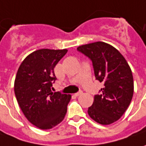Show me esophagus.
Instances as JSON below:
<instances>
[{"mask_svg": "<svg viewBox=\"0 0 146 146\" xmlns=\"http://www.w3.org/2000/svg\"><path fill=\"white\" fill-rule=\"evenodd\" d=\"M82 94V92H79V93H75V94H74V95H75V96H76V97H79V96H80V95H81Z\"/></svg>", "mask_w": 146, "mask_h": 146, "instance_id": "34e87169", "label": "esophagus"}]
</instances>
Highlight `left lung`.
I'll use <instances>...</instances> for the list:
<instances>
[{"mask_svg":"<svg viewBox=\"0 0 146 146\" xmlns=\"http://www.w3.org/2000/svg\"><path fill=\"white\" fill-rule=\"evenodd\" d=\"M77 49L91 59L96 79L104 83L101 94L94 96L88 107V115L100 124H111L131 103L134 92L132 70L119 51L107 43H90Z\"/></svg>","mask_w":146,"mask_h":146,"instance_id":"obj_1","label":"left lung"}]
</instances>
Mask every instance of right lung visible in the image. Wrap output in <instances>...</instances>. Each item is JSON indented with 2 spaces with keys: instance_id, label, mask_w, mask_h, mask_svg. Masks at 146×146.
Returning a JSON list of instances; mask_svg holds the SVG:
<instances>
[{
  "instance_id": "add662e5",
  "label": "right lung",
  "mask_w": 146,
  "mask_h": 146,
  "mask_svg": "<svg viewBox=\"0 0 146 146\" xmlns=\"http://www.w3.org/2000/svg\"><path fill=\"white\" fill-rule=\"evenodd\" d=\"M67 49L41 48L30 53L19 67L14 93L23 115L40 129H50L64 119L71 96L52 92L54 67Z\"/></svg>"
}]
</instances>
